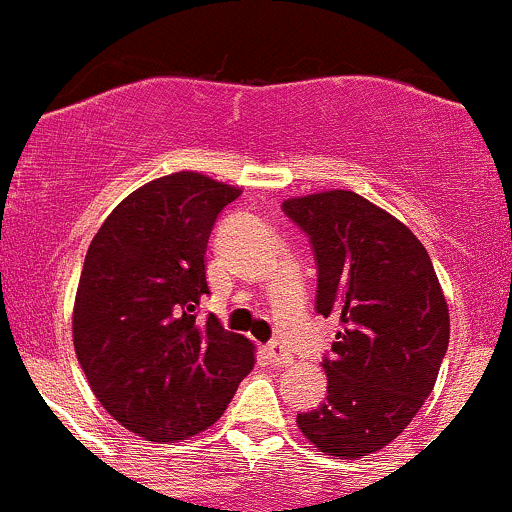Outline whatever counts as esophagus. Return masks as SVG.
<instances>
[{
	"label": "esophagus",
	"mask_w": 512,
	"mask_h": 512,
	"mask_svg": "<svg viewBox=\"0 0 512 512\" xmlns=\"http://www.w3.org/2000/svg\"><path fill=\"white\" fill-rule=\"evenodd\" d=\"M264 356H267L269 363H274V366H291L293 363V356L289 354V351L276 342L264 346Z\"/></svg>",
	"instance_id": "obj_1"
}]
</instances>
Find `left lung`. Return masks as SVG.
Returning a JSON list of instances; mask_svg holds the SVG:
<instances>
[{"label":"left lung","mask_w":512,"mask_h":512,"mask_svg":"<svg viewBox=\"0 0 512 512\" xmlns=\"http://www.w3.org/2000/svg\"><path fill=\"white\" fill-rule=\"evenodd\" d=\"M317 260V313L337 317L327 395L298 428L337 460L383 450L436 385L450 313L431 257L402 221L351 190L284 202Z\"/></svg>","instance_id":"left-lung-1"}]
</instances>
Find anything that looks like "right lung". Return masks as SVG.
I'll list each match as a JSON object with an SVG mask.
<instances>
[{"label": "right lung", "mask_w": 512, "mask_h": 512, "mask_svg": "<svg viewBox=\"0 0 512 512\" xmlns=\"http://www.w3.org/2000/svg\"><path fill=\"white\" fill-rule=\"evenodd\" d=\"M240 187L195 170L127 195L91 240L74 298V351L93 395L154 443L197 436L255 366V344L197 317L209 233Z\"/></svg>", "instance_id": "1"}]
</instances>
